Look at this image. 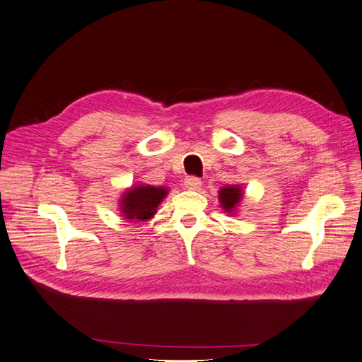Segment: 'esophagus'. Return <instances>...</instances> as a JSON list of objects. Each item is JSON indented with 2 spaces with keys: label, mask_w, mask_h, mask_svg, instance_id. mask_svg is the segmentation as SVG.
I'll return each instance as SVG.
<instances>
[{
  "label": "esophagus",
  "mask_w": 362,
  "mask_h": 362,
  "mask_svg": "<svg viewBox=\"0 0 362 362\" xmlns=\"http://www.w3.org/2000/svg\"><path fill=\"white\" fill-rule=\"evenodd\" d=\"M183 185H185V188H187V189L197 191L202 187V180L197 179V177H187V179H185Z\"/></svg>",
  "instance_id": "obj_1"
}]
</instances>
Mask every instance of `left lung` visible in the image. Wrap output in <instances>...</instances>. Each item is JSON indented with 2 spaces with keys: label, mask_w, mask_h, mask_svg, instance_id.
<instances>
[{
  "label": "left lung",
  "mask_w": 362,
  "mask_h": 362,
  "mask_svg": "<svg viewBox=\"0 0 362 362\" xmlns=\"http://www.w3.org/2000/svg\"><path fill=\"white\" fill-rule=\"evenodd\" d=\"M243 199V189L239 185H226L219 189V204L226 214L236 216Z\"/></svg>",
  "instance_id": "left-lung-1"
}]
</instances>
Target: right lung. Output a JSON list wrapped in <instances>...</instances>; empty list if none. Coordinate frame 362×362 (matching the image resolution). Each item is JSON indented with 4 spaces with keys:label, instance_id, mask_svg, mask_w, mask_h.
I'll return each mask as SVG.
<instances>
[{
    "label": "right lung",
    "instance_id": "1",
    "mask_svg": "<svg viewBox=\"0 0 362 362\" xmlns=\"http://www.w3.org/2000/svg\"><path fill=\"white\" fill-rule=\"evenodd\" d=\"M168 196V188L153 187V185H134L124 189L119 200L120 214L126 221L145 222L153 219L158 205Z\"/></svg>",
    "mask_w": 362,
    "mask_h": 362
}]
</instances>
